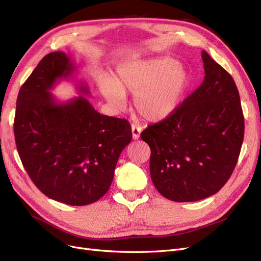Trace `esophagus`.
I'll list each match as a JSON object with an SVG mask.
<instances>
[{"instance_id":"obj_1","label":"esophagus","mask_w":261,"mask_h":261,"mask_svg":"<svg viewBox=\"0 0 261 261\" xmlns=\"http://www.w3.org/2000/svg\"><path fill=\"white\" fill-rule=\"evenodd\" d=\"M132 133H133V138L134 139H138L140 137L141 127H140V126H137L135 124H133L132 125Z\"/></svg>"}]
</instances>
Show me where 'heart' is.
<instances>
[{
    "instance_id": "heart-1",
    "label": "heart",
    "mask_w": 261,
    "mask_h": 261,
    "mask_svg": "<svg viewBox=\"0 0 261 261\" xmlns=\"http://www.w3.org/2000/svg\"><path fill=\"white\" fill-rule=\"evenodd\" d=\"M189 85L187 69L169 57L121 63L113 78L103 76L99 82L101 93L116 108L125 106L126 92L134 93V108L149 122L163 121L174 113Z\"/></svg>"
}]
</instances>
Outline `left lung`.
I'll return each instance as SVG.
<instances>
[{
    "label": "left lung",
    "instance_id": "1",
    "mask_svg": "<svg viewBox=\"0 0 261 261\" xmlns=\"http://www.w3.org/2000/svg\"><path fill=\"white\" fill-rule=\"evenodd\" d=\"M204 80L176 111L140 137L151 149L156 191L176 202L215 195L230 178L244 139V115L232 76L201 52Z\"/></svg>",
    "mask_w": 261,
    "mask_h": 261
}]
</instances>
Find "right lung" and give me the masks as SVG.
Here are the masks:
<instances>
[{
  "label": "right lung",
  "mask_w": 261,
  "mask_h": 261,
  "mask_svg": "<svg viewBox=\"0 0 261 261\" xmlns=\"http://www.w3.org/2000/svg\"><path fill=\"white\" fill-rule=\"evenodd\" d=\"M76 66L64 52L39 62L16 101L14 135L29 177L49 198L85 206L99 200L114 177L122 150L132 140L124 118L102 115L84 96L59 102L50 90ZM81 94L88 87L78 85Z\"/></svg>",
  "instance_id": "add662e5"
}]
</instances>
